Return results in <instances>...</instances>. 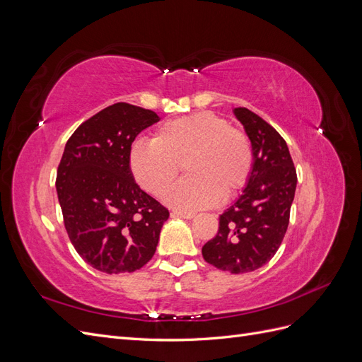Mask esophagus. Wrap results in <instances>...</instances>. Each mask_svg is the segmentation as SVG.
I'll use <instances>...</instances> for the list:
<instances>
[{
	"label": "esophagus",
	"mask_w": 362,
	"mask_h": 362,
	"mask_svg": "<svg viewBox=\"0 0 362 362\" xmlns=\"http://www.w3.org/2000/svg\"><path fill=\"white\" fill-rule=\"evenodd\" d=\"M170 214L173 217H182V218H193L194 217V213H192V211H181V210H173Z\"/></svg>",
	"instance_id": "obj_1"
}]
</instances>
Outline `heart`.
Wrapping results in <instances>:
<instances>
[{
	"mask_svg": "<svg viewBox=\"0 0 362 362\" xmlns=\"http://www.w3.org/2000/svg\"><path fill=\"white\" fill-rule=\"evenodd\" d=\"M129 170L151 194L161 198L182 166L189 177L169 193V202L185 210L213 206L242 192L254 170V148L245 131L225 117L199 112L168 120L154 140L129 146Z\"/></svg>",
	"mask_w": 362,
	"mask_h": 362,
	"instance_id": "b5f03b06",
	"label": "heart"
}]
</instances>
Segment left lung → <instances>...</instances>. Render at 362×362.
I'll return each instance as SVG.
<instances>
[{
	"label": "left lung",
	"instance_id": "obj_1",
	"mask_svg": "<svg viewBox=\"0 0 362 362\" xmlns=\"http://www.w3.org/2000/svg\"><path fill=\"white\" fill-rule=\"evenodd\" d=\"M254 148V170L243 194L218 217L216 237L202 247L204 259L229 273L262 267L279 249L290 222L296 175L286 140L249 108L237 107Z\"/></svg>",
	"mask_w": 362,
	"mask_h": 362
}]
</instances>
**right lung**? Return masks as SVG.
<instances>
[{
  "mask_svg": "<svg viewBox=\"0 0 362 362\" xmlns=\"http://www.w3.org/2000/svg\"><path fill=\"white\" fill-rule=\"evenodd\" d=\"M160 117L127 103L98 112L74 131L57 169L63 222L93 269L134 272L156 254L169 210L141 190L129 170V146Z\"/></svg>",
  "mask_w": 362,
  "mask_h": 362,
  "instance_id": "right-lung-1",
  "label": "right lung"
}]
</instances>
